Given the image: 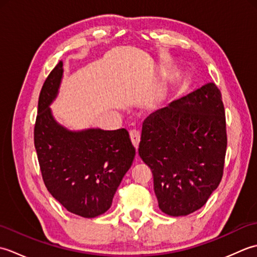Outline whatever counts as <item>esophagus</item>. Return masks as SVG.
Returning a JSON list of instances; mask_svg holds the SVG:
<instances>
[{"mask_svg": "<svg viewBox=\"0 0 257 257\" xmlns=\"http://www.w3.org/2000/svg\"><path fill=\"white\" fill-rule=\"evenodd\" d=\"M129 135H130V139H132L133 145L136 147V149H137L139 146V143H140V133L138 132V130L133 129V130H130Z\"/></svg>", "mask_w": 257, "mask_h": 257, "instance_id": "esophagus-1", "label": "esophagus"}]
</instances>
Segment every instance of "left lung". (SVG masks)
<instances>
[{"label":"left lung","mask_w":257,"mask_h":257,"mask_svg":"<svg viewBox=\"0 0 257 257\" xmlns=\"http://www.w3.org/2000/svg\"><path fill=\"white\" fill-rule=\"evenodd\" d=\"M226 146L224 105L213 83L146 118L138 151L162 212L188 215L206 203L222 180Z\"/></svg>","instance_id":"1"}]
</instances>
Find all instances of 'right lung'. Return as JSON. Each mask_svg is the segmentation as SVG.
I'll return each instance as SVG.
<instances>
[{"label":"right lung","instance_id":"add662e5","mask_svg":"<svg viewBox=\"0 0 257 257\" xmlns=\"http://www.w3.org/2000/svg\"><path fill=\"white\" fill-rule=\"evenodd\" d=\"M63 76L59 62L38 97L34 145L42 178L54 198L70 213L95 217L111 206L136 149L125 129L68 132L54 120L50 106Z\"/></svg>","mask_w":257,"mask_h":257}]
</instances>
